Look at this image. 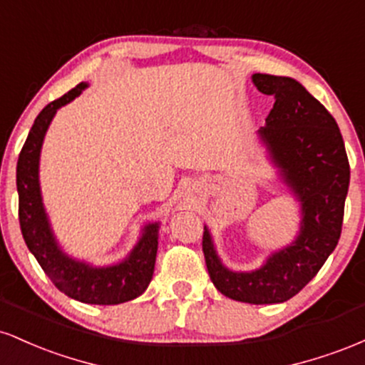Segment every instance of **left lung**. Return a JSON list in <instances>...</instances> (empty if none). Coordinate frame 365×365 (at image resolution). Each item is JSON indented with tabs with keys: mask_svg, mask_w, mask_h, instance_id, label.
Here are the masks:
<instances>
[{
	"mask_svg": "<svg viewBox=\"0 0 365 365\" xmlns=\"http://www.w3.org/2000/svg\"><path fill=\"white\" fill-rule=\"evenodd\" d=\"M252 82L262 94L274 96L257 137L299 200V233L252 271L226 267L207 226L202 250L211 282L225 297L245 304H282L311 282L338 245L350 166L336 121L302 83L266 73H254Z\"/></svg>",
	"mask_w": 365,
	"mask_h": 365,
	"instance_id": "left-lung-1",
	"label": "left lung"
}]
</instances>
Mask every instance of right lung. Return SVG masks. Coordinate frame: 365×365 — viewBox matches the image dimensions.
<instances>
[{
    "mask_svg": "<svg viewBox=\"0 0 365 365\" xmlns=\"http://www.w3.org/2000/svg\"><path fill=\"white\" fill-rule=\"evenodd\" d=\"M87 86V82H81L37 115L16 163L19 220L29 250L58 290L83 304L115 305L137 299L149 287L156 264L159 221L140 230L139 240L127 257L108 266H94L61 249L41 194L39 159L46 132L56 111L78 98Z\"/></svg>",
    "mask_w": 365,
    "mask_h": 365,
    "instance_id": "right-lung-1",
    "label": "right lung"
}]
</instances>
